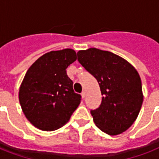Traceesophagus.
<instances>
[{"mask_svg":"<svg viewBox=\"0 0 159 159\" xmlns=\"http://www.w3.org/2000/svg\"><path fill=\"white\" fill-rule=\"evenodd\" d=\"M81 96H82V99H84L85 97H86V92H85V91H83V92H82V93H81Z\"/></svg>","mask_w":159,"mask_h":159,"instance_id":"34e87169","label":"esophagus"}]
</instances>
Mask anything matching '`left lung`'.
Listing matches in <instances>:
<instances>
[{
	"mask_svg": "<svg viewBox=\"0 0 159 159\" xmlns=\"http://www.w3.org/2000/svg\"><path fill=\"white\" fill-rule=\"evenodd\" d=\"M77 59L99 83L102 104L91 111L96 125L109 135L127 130L138 117L143 101L137 70L119 55L96 48L79 50Z\"/></svg>",
	"mask_w": 159,
	"mask_h": 159,
	"instance_id": "8db88e82",
	"label": "left lung"
}]
</instances>
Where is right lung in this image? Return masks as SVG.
I'll list each match as a JSON object with an SVG mask.
<instances>
[{
  "label": "right lung",
  "instance_id": "obj_1",
  "mask_svg": "<svg viewBox=\"0 0 159 159\" xmlns=\"http://www.w3.org/2000/svg\"><path fill=\"white\" fill-rule=\"evenodd\" d=\"M77 60L72 48L50 51L39 57L26 72L19 90L24 115L43 131L61 128L79 106L81 96L72 89L67 67Z\"/></svg>",
  "mask_w": 159,
  "mask_h": 159
}]
</instances>
